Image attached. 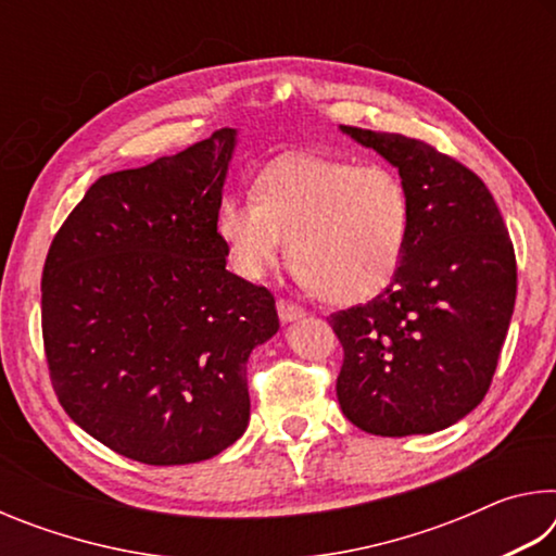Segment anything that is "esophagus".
I'll list each match as a JSON object with an SVG mask.
<instances>
[{
  "instance_id": "obj_1",
  "label": "esophagus",
  "mask_w": 556,
  "mask_h": 556,
  "mask_svg": "<svg viewBox=\"0 0 556 556\" xmlns=\"http://www.w3.org/2000/svg\"><path fill=\"white\" fill-rule=\"evenodd\" d=\"M277 314H279L281 321H296V318L306 316L304 308L294 304V301H289V299H277Z\"/></svg>"
}]
</instances>
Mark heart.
<instances>
[{
    "instance_id": "b5f03b06",
    "label": "heart",
    "mask_w": 556,
    "mask_h": 556,
    "mask_svg": "<svg viewBox=\"0 0 556 556\" xmlns=\"http://www.w3.org/2000/svg\"><path fill=\"white\" fill-rule=\"evenodd\" d=\"M232 269L260 279L287 238L291 275L328 304H361L390 285L412 232V195L390 166L289 156L252 195H225L215 218Z\"/></svg>"
}]
</instances>
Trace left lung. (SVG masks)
I'll use <instances>...</instances> for the list:
<instances>
[{"label": "left lung", "mask_w": 556, "mask_h": 556, "mask_svg": "<svg viewBox=\"0 0 556 556\" xmlns=\"http://www.w3.org/2000/svg\"><path fill=\"white\" fill-rule=\"evenodd\" d=\"M412 195V232L384 291L328 316L343 345L338 404L375 437L431 434L476 409L510 326L517 265L488 186L421 139L343 127Z\"/></svg>", "instance_id": "left-lung-1"}]
</instances>
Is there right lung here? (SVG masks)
<instances>
[{
  "label": "right lung",
  "mask_w": 556,
  "mask_h": 556,
  "mask_svg": "<svg viewBox=\"0 0 556 556\" xmlns=\"http://www.w3.org/2000/svg\"><path fill=\"white\" fill-rule=\"evenodd\" d=\"M235 129L100 176L41 277L55 397L92 439L149 466L218 456L250 421L248 357L277 333L275 296L225 269L215 228Z\"/></svg>",
  "instance_id": "right-lung-1"
}]
</instances>
